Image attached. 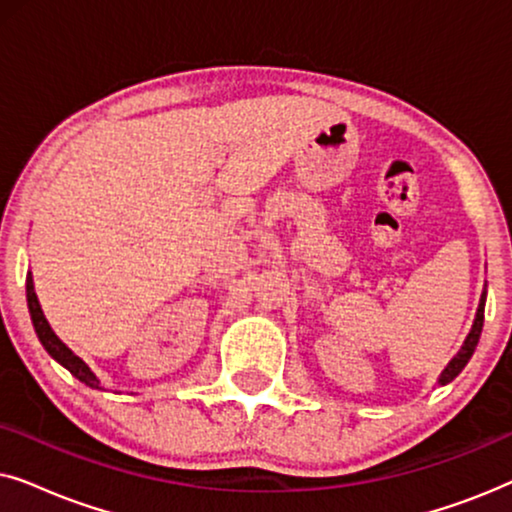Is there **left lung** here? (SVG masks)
I'll use <instances>...</instances> for the list:
<instances>
[{
  "instance_id": "obj_1",
  "label": "left lung",
  "mask_w": 512,
  "mask_h": 512,
  "mask_svg": "<svg viewBox=\"0 0 512 512\" xmlns=\"http://www.w3.org/2000/svg\"><path fill=\"white\" fill-rule=\"evenodd\" d=\"M485 300H487V291H482L478 312H475V321H473V326H471V333L466 335L464 345H461L457 356H454V359L445 366L443 373H440V377H438L440 387H443V384H447V382H452L454 377H457L461 370L466 368V363L471 361L475 347H478V340H480V333H482V324H485Z\"/></svg>"
}]
</instances>
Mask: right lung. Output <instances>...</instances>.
<instances>
[{
    "label": "right lung",
    "instance_id": "obj_1",
    "mask_svg": "<svg viewBox=\"0 0 512 512\" xmlns=\"http://www.w3.org/2000/svg\"><path fill=\"white\" fill-rule=\"evenodd\" d=\"M25 289H27V307H30V317H32V324H34V331H37L41 345L48 354L53 356L55 361L60 363V366H65L69 373H72L76 380H81L86 387H93V389H102L100 387V380H97L93 370L86 366V361L79 359L72 349H69L65 342H62L58 335L53 333V328L48 326V321L44 317V312H41V305L37 300V293H34V282H32V275H27L25 279Z\"/></svg>",
    "mask_w": 512,
    "mask_h": 512
}]
</instances>
